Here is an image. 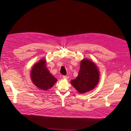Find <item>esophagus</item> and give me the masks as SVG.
I'll list each match as a JSON object with an SVG mask.
<instances>
[{
  "mask_svg": "<svg viewBox=\"0 0 131 131\" xmlns=\"http://www.w3.org/2000/svg\"><path fill=\"white\" fill-rule=\"evenodd\" d=\"M63 79H67L68 78V77L66 76H63Z\"/></svg>",
  "mask_w": 131,
  "mask_h": 131,
  "instance_id": "obj_1",
  "label": "esophagus"
}]
</instances>
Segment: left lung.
I'll return each mask as SVG.
<instances>
[{
    "mask_svg": "<svg viewBox=\"0 0 131 131\" xmlns=\"http://www.w3.org/2000/svg\"><path fill=\"white\" fill-rule=\"evenodd\" d=\"M80 69L78 76L70 81L71 84L80 94L94 89L99 82L100 72L96 64L84 58L80 61Z\"/></svg>",
    "mask_w": 131,
    "mask_h": 131,
    "instance_id": "8db88e82",
    "label": "left lung"
}]
</instances>
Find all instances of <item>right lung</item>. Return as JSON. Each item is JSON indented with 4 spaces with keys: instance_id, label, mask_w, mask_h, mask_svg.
<instances>
[{
    "instance_id": "obj_1",
    "label": "right lung",
    "mask_w": 131,
    "mask_h": 131,
    "mask_svg": "<svg viewBox=\"0 0 131 131\" xmlns=\"http://www.w3.org/2000/svg\"><path fill=\"white\" fill-rule=\"evenodd\" d=\"M46 63V59L42 58L34 65L30 73L32 83L39 90L44 91L51 89L58 81L49 71Z\"/></svg>"
}]
</instances>
